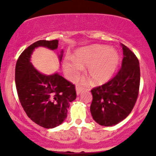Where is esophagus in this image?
I'll return each mask as SVG.
<instances>
[{
	"label": "esophagus",
	"instance_id": "esophagus-1",
	"mask_svg": "<svg viewBox=\"0 0 156 156\" xmlns=\"http://www.w3.org/2000/svg\"><path fill=\"white\" fill-rule=\"evenodd\" d=\"M83 90V88H82L79 85H76V93L77 94H79Z\"/></svg>",
	"mask_w": 156,
	"mask_h": 156
}]
</instances>
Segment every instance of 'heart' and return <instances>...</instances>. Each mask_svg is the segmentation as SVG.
<instances>
[{"label": "heart", "mask_w": 156, "mask_h": 156, "mask_svg": "<svg viewBox=\"0 0 156 156\" xmlns=\"http://www.w3.org/2000/svg\"><path fill=\"white\" fill-rule=\"evenodd\" d=\"M75 61L68 58L64 69L71 76H76L81 70L80 66H87V74L93 83L107 82L117 70L119 62L117 51L106 45H93L76 51Z\"/></svg>", "instance_id": "1"}]
</instances>
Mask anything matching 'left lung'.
Instances as JSON below:
<instances>
[{
	"instance_id": "8db88e82",
	"label": "left lung",
	"mask_w": 156,
	"mask_h": 156,
	"mask_svg": "<svg viewBox=\"0 0 156 156\" xmlns=\"http://www.w3.org/2000/svg\"><path fill=\"white\" fill-rule=\"evenodd\" d=\"M122 67L116 76L91 90V114L94 120L103 126L115 125L125 119L133 110L139 95V59L127 46L122 44Z\"/></svg>"
}]
</instances>
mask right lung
<instances>
[{"instance_id": "add662e5", "label": "right lung", "mask_w": 156, "mask_h": 156, "mask_svg": "<svg viewBox=\"0 0 156 156\" xmlns=\"http://www.w3.org/2000/svg\"><path fill=\"white\" fill-rule=\"evenodd\" d=\"M58 41L39 40L24 50L17 61L15 84L20 104L28 117L44 128H53L67 117V109L76 98V86L58 73L46 76L33 67L30 58L34 48L55 50ZM59 56L62 58V51Z\"/></svg>"}]
</instances>
